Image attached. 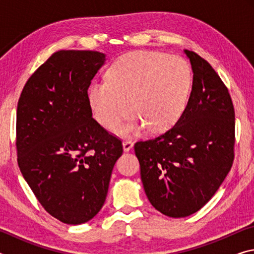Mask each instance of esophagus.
Listing matches in <instances>:
<instances>
[{
    "label": "esophagus",
    "mask_w": 254,
    "mask_h": 254,
    "mask_svg": "<svg viewBox=\"0 0 254 254\" xmlns=\"http://www.w3.org/2000/svg\"><path fill=\"white\" fill-rule=\"evenodd\" d=\"M133 147V142L130 140H124L123 141V150L124 151H130Z\"/></svg>",
    "instance_id": "1"
}]
</instances>
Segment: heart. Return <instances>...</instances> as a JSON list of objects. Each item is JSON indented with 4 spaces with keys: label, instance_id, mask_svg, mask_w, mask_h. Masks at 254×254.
Here are the masks:
<instances>
[{
    "label": "heart",
    "instance_id": "b5f03b06",
    "mask_svg": "<svg viewBox=\"0 0 254 254\" xmlns=\"http://www.w3.org/2000/svg\"><path fill=\"white\" fill-rule=\"evenodd\" d=\"M107 80L94 81L88 92L94 118L114 130L131 111L130 121L115 128L120 134H137L145 127L163 131L173 127L186 109L191 69L180 57L157 51H133L112 64Z\"/></svg>",
    "mask_w": 254,
    "mask_h": 254
}]
</instances>
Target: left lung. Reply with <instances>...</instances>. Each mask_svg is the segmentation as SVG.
<instances>
[{
	"instance_id": "left-lung-1",
	"label": "left lung",
	"mask_w": 254,
	"mask_h": 254,
	"mask_svg": "<svg viewBox=\"0 0 254 254\" xmlns=\"http://www.w3.org/2000/svg\"><path fill=\"white\" fill-rule=\"evenodd\" d=\"M185 53L194 76L183 115L168 131L134 144L148 199L170 217L203 207L234 160L235 112L229 89L204 58Z\"/></svg>"
}]
</instances>
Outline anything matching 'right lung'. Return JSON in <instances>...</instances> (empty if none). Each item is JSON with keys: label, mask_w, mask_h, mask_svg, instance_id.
Wrapping results in <instances>:
<instances>
[{"label": "right lung", "mask_w": 254, "mask_h": 254, "mask_svg": "<svg viewBox=\"0 0 254 254\" xmlns=\"http://www.w3.org/2000/svg\"><path fill=\"white\" fill-rule=\"evenodd\" d=\"M105 62L92 50H58L25 83L16 110L18 165L34 196L66 224L100 212L121 139L92 118L88 87Z\"/></svg>", "instance_id": "obj_1"}]
</instances>
